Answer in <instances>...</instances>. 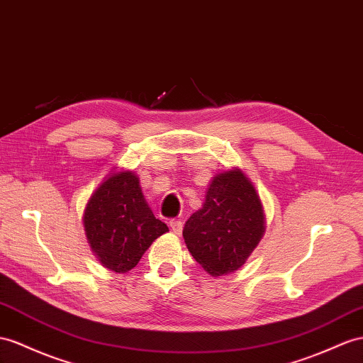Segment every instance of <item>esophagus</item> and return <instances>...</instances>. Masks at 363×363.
Returning a JSON list of instances; mask_svg holds the SVG:
<instances>
[{"instance_id": "34e87169", "label": "esophagus", "mask_w": 363, "mask_h": 363, "mask_svg": "<svg viewBox=\"0 0 363 363\" xmlns=\"http://www.w3.org/2000/svg\"><path fill=\"white\" fill-rule=\"evenodd\" d=\"M182 227H184V224H182L181 219H172L170 220V228H172V231H173L174 235H181L182 233Z\"/></svg>"}]
</instances>
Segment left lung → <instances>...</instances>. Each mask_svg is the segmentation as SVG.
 <instances>
[{
    "label": "left lung",
    "instance_id": "obj_1",
    "mask_svg": "<svg viewBox=\"0 0 363 363\" xmlns=\"http://www.w3.org/2000/svg\"><path fill=\"white\" fill-rule=\"evenodd\" d=\"M265 231L264 210L253 184L240 170L219 173L211 181L201 210L185 222L189 252L211 276L236 272Z\"/></svg>",
    "mask_w": 363,
    "mask_h": 363
}]
</instances>
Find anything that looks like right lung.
I'll return each mask as SVG.
<instances>
[{
    "label": "right lung",
    "instance_id": "add662e5",
    "mask_svg": "<svg viewBox=\"0 0 363 363\" xmlns=\"http://www.w3.org/2000/svg\"><path fill=\"white\" fill-rule=\"evenodd\" d=\"M89 244L99 262L115 273H127L155 239L169 231L156 219L132 172L111 174L91 194L84 211Z\"/></svg>",
    "mask_w": 363,
    "mask_h": 363
}]
</instances>
